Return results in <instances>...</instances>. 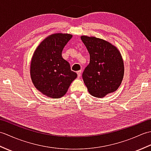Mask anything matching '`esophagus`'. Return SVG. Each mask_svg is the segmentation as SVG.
<instances>
[{
  "label": "esophagus",
  "instance_id": "1",
  "mask_svg": "<svg viewBox=\"0 0 151 151\" xmlns=\"http://www.w3.org/2000/svg\"><path fill=\"white\" fill-rule=\"evenodd\" d=\"M77 75H78V77H80L81 76V70H78L77 72Z\"/></svg>",
  "mask_w": 151,
  "mask_h": 151
}]
</instances>
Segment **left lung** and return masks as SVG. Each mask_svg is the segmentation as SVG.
<instances>
[{
    "label": "left lung",
    "instance_id": "8db88e82",
    "mask_svg": "<svg viewBox=\"0 0 151 151\" xmlns=\"http://www.w3.org/2000/svg\"><path fill=\"white\" fill-rule=\"evenodd\" d=\"M90 56L82 78L89 93L102 98L119 87L124 75V63L116 47L104 40L81 36Z\"/></svg>",
    "mask_w": 151,
    "mask_h": 151
}]
</instances>
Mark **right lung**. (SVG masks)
<instances>
[{"label": "right lung", "instance_id": "add662e5", "mask_svg": "<svg viewBox=\"0 0 151 151\" xmlns=\"http://www.w3.org/2000/svg\"><path fill=\"white\" fill-rule=\"evenodd\" d=\"M72 37L67 34H54L37 47L30 65V75L38 90L48 97L58 99L67 93L77 74L70 70L62 56L64 47Z\"/></svg>", "mask_w": 151, "mask_h": 151}]
</instances>
